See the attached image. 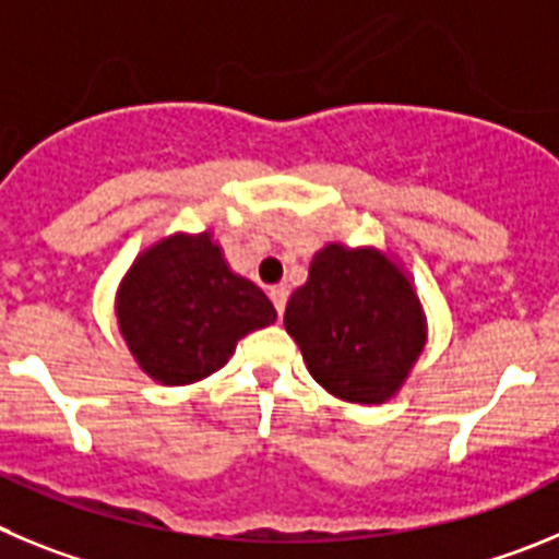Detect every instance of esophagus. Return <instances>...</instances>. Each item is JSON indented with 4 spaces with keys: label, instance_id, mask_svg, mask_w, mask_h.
<instances>
[{
    "label": "esophagus",
    "instance_id": "34e87169",
    "mask_svg": "<svg viewBox=\"0 0 559 559\" xmlns=\"http://www.w3.org/2000/svg\"><path fill=\"white\" fill-rule=\"evenodd\" d=\"M286 298H289V292H286V286H273V289H270V300H273V306H275V311H278V317H284Z\"/></svg>",
    "mask_w": 559,
    "mask_h": 559
}]
</instances>
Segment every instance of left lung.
I'll return each mask as SVG.
<instances>
[{
    "instance_id": "obj_1",
    "label": "left lung",
    "mask_w": 559,
    "mask_h": 559,
    "mask_svg": "<svg viewBox=\"0 0 559 559\" xmlns=\"http://www.w3.org/2000/svg\"><path fill=\"white\" fill-rule=\"evenodd\" d=\"M284 325L320 386L350 404H381L426 345L409 278L373 248L325 245L292 292Z\"/></svg>"
}]
</instances>
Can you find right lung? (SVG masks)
Listing matches in <instances>:
<instances>
[{
	"instance_id": "1",
	"label": "right lung",
	"mask_w": 559,
	"mask_h": 559,
	"mask_svg": "<svg viewBox=\"0 0 559 559\" xmlns=\"http://www.w3.org/2000/svg\"><path fill=\"white\" fill-rule=\"evenodd\" d=\"M117 317L144 373L180 386L219 370L245 334L275 323V309L203 230L144 250L119 284Z\"/></svg>"
}]
</instances>
